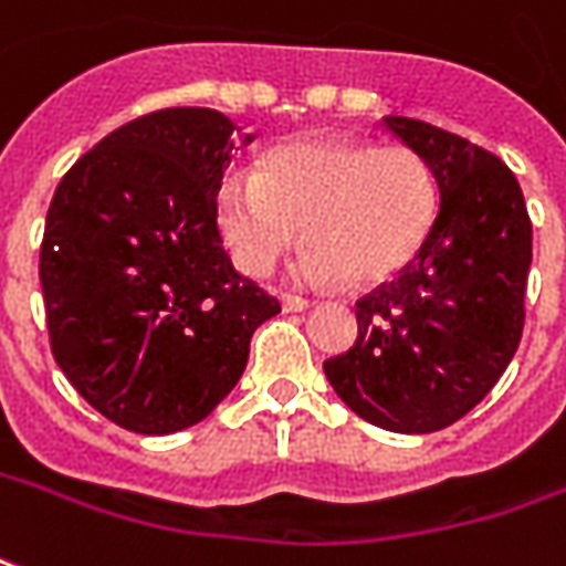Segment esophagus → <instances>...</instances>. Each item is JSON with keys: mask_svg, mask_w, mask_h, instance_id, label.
Instances as JSON below:
<instances>
[{"mask_svg": "<svg viewBox=\"0 0 566 566\" xmlns=\"http://www.w3.org/2000/svg\"><path fill=\"white\" fill-rule=\"evenodd\" d=\"M282 306L287 312H303V310H310L312 300L310 296H300V294H282Z\"/></svg>", "mask_w": 566, "mask_h": 566, "instance_id": "esophagus-1", "label": "esophagus"}]
</instances>
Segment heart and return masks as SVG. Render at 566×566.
<instances>
[{
	"label": "heart",
	"mask_w": 566,
	"mask_h": 566,
	"mask_svg": "<svg viewBox=\"0 0 566 566\" xmlns=\"http://www.w3.org/2000/svg\"><path fill=\"white\" fill-rule=\"evenodd\" d=\"M438 184L417 149L349 137L272 146L260 171H232L217 189L229 254L248 275H270L303 239L310 282L370 284L413 260L432 232Z\"/></svg>",
	"instance_id": "heart-1"
}]
</instances>
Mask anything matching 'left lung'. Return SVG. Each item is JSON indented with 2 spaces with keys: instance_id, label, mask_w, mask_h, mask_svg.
Segmentation results:
<instances>
[{
  "instance_id": "1",
  "label": "left lung",
  "mask_w": 566,
  "mask_h": 566,
  "mask_svg": "<svg viewBox=\"0 0 566 566\" xmlns=\"http://www.w3.org/2000/svg\"><path fill=\"white\" fill-rule=\"evenodd\" d=\"M386 125L429 161L441 201L417 256L355 300V346L324 374L361 420L426 434L465 417L517 352L533 227L493 153L420 118Z\"/></svg>"
}]
</instances>
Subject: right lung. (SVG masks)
<instances>
[{"instance_id":"right-lung-1","label":"right lung","mask_w":566,"mask_h":566,"mask_svg":"<svg viewBox=\"0 0 566 566\" xmlns=\"http://www.w3.org/2000/svg\"><path fill=\"white\" fill-rule=\"evenodd\" d=\"M232 132L217 109H156L106 134L54 189L39 251L51 355L128 432L205 420L242 377L256 327L282 312L220 242Z\"/></svg>"}]
</instances>
